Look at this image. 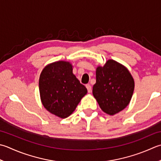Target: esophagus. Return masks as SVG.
Masks as SVG:
<instances>
[{
    "instance_id": "esophagus-1",
    "label": "esophagus",
    "mask_w": 161,
    "mask_h": 161,
    "mask_svg": "<svg viewBox=\"0 0 161 161\" xmlns=\"http://www.w3.org/2000/svg\"><path fill=\"white\" fill-rule=\"evenodd\" d=\"M86 89H87V90H88V92L91 93V91H92V89H91V85H90V84H86Z\"/></svg>"
}]
</instances>
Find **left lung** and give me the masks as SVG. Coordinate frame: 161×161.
Segmentation results:
<instances>
[{
    "mask_svg": "<svg viewBox=\"0 0 161 161\" xmlns=\"http://www.w3.org/2000/svg\"><path fill=\"white\" fill-rule=\"evenodd\" d=\"M96 74L93 95L103 111L114 115L126 108L135 87L134 80L128 69L110 59L103 67L96 68Z\"/></svg>",
    "mask_w": 161,
    "mask_h": 161,
    "instance_id": "left-lung-1",
    "label": "left lung"
}]
</instances>
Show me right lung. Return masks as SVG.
I'll use <instances>...</instances> for the list:
<instances>
[{
    "label": "right lung",
    "mask_w": 161,
    "mask_h": 161,
    "mask_svg": "<svg viewBox=\"0 0 161 161\" xmlns=\"http://www.w3.org/2000/svg\"><path fill=\"white\" fill-rule=\"evenodd\" d=\"M41 101L50 113L65 119L76 109L87 89L72 73L70 62L59 61L46 65L39 80Z\"/></svg>",
    "instance_id": "add662e5"
}]
</instances>
